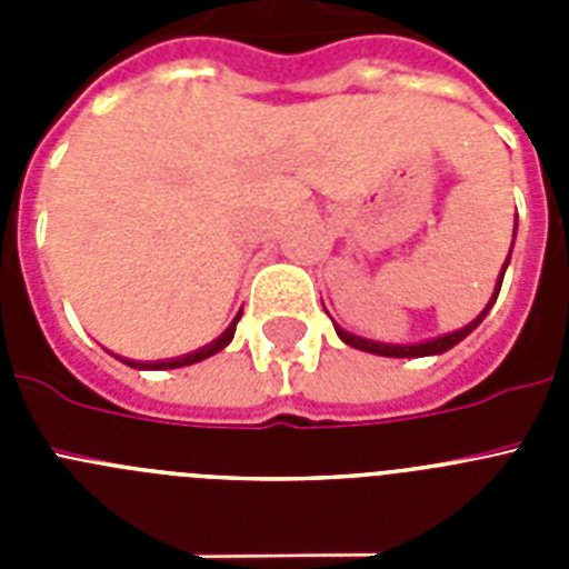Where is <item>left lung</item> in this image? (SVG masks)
<instances>
[{
  "instance_id": "8db88e82",
  "label": "left lung",
  "mask_w": 569,
  "mask_h": 569,
  "mask_svg": "<svg viewBox=\"0 0 569 569\" xmlns=\"http://www.w3.org/2000/svg\"><path fill=\"white\" fill-rule=\"evenodd\" d=\"M512 236H516V230H512ZM507 264H510V256H507V261H505V270H507ZM505 270H501V279H505ZM501 279H499V284H496V293H492L490 305H487V308L481 310V313L476 316V319H472L470 325H467V328L456 330V333L441 336V339L421 341V345H381V341L359 339V336H353V333H345V330H341V328H336V333H339V339L345 341V345L356 347V350H367V353H376V356H393V359H419V356L445 353V350H450V347H453V345H459V341L465 339L467 333H472V330L479 328L481 319H485V316H487V310H490L492 305H496V296H499V290H501Z\"/></svg>"
}]
</instances>
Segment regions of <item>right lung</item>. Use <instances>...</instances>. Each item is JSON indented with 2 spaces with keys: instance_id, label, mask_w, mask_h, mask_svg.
Returning a JSON list of instances; mask_svg holds the SVG:
<instances>
[{
  "instance_id": "1",
  "label": "right lung",
  "mask_w": 569,
  "mask_h": 569,
  "mask_svg": "<svg viewBox=\"0 0 569 569\" xmlns=\"http://www.w3.org/2000/svg\"><path fill=\"white\" fill-rule=\"evenodd\" d=\"M236 321H239V319H236ZM236 321H233V325H230L228 330H224L222 336H219V339L210 341V345L202 347V350H196V353L179 356V359H168V361H153V365H142V361H128V359H122V361H124V365H130V367H139V370H173V367L193 365V361L208 359V356L219 353V350H224V347L230 345V339H233V333H236Z\"/></svg>"
}]
</instances>
